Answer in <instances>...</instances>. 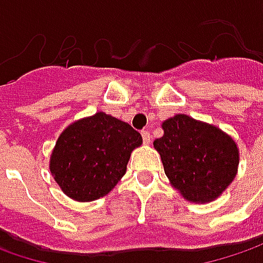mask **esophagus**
Here are the masks:
<instances>
[{
	"mask_svg": "<svg viewBox=\"0 0 263 263\" xmlns=\"http://www.w3.org/2000/svg\"><path fill=\"white\" fill-rule=\"evenodd\" d=\"M142 137H143V143L147 145L151 142V133L147 130H142Z\"/></svg>",
	"mask_w": 263,
	"mask_h": 263,
	"instance_id": "34e87169",
	"label": "esophagus"
}]
</instances>
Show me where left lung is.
<instances>
[{
  "label": "left lung",
  "mask_w": 263,
  "mask_h": 263,
  "mask_svg": "<svg viewBox=\"0 0 263 263\" xmlns=\"http://www.w3.org/2000/svg\"><path fill=\"white\" fill-rule=\"evenodd\" d=\"M164 136L154 140L173 186L192 202L218 197L236 177V142L215 126L178 114L162 123Z\"/></svg>",
  "instance_id": "left-lung-1"
}]
</instances>
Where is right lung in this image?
Wrapping results in <instances>:
<instances>
[{"mask_svg":"<svg viewBox=\"0 0 263 263\" xmlns=\"http://www.w3.org/2000/svg\"><path fill=\"white\" fill-rule=\"evenodd\" d=\"M142 136L130 124L105 112L79 120L57 140L51 173L67 196L90 202L116 186Z\"/></svg>","mask_w":263,"mask_h":263,"instance_id":"1","label":"right lung"}]
</instances>
